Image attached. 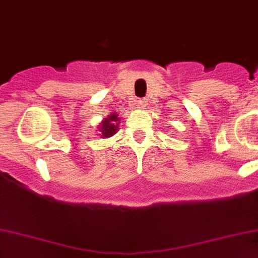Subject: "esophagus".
Instances as JSON below:
<instances>
[{
    "instance_id": "obj_1",
    "label": "esophagus",
    "mask_w": 258,
    "mask_h": 258,
    "mask_svg": "<svg viewBox=\"0 0 258 258\" xmlns=\"http://www.w3.org/2000/svg\"><path fill=\"white\" fill-rule=\"evenodd\" d=\"M147 106L148 102L145 100H138L136 101V107H139V109H147Z\"/></svg>"
}]
</instances>
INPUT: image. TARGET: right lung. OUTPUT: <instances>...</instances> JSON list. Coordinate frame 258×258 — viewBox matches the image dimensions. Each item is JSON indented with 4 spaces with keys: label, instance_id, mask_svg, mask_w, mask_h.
Segmentation results:
<instances>
[{
    "label": "right lung",
    "instance_id": "right-lung-1",
    "mask_svg": "<svg viewBox=\"0 0 258 258\" xmlns=\"http://www.w3.org/2000/svg\"><path fill=\"white\" fill-rule=\"evenodd\" d=\"M119 120L120 118L118 116L116 113H111L110 115L104 118L101 120V123L98 124V135L101 138L107 139L113 136L116 131H118V127H119Z\"/></svg>",
    "mask_w": 258,
    "mask_h": 258
}]
</instances>
